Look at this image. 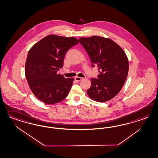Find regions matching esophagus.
Segmentation results:
<instances>
[{"mask_svg":"<svg viewBox=\"0 0 158 158\" xmlns=\"http://www.w3.org/2000/svg\"><path fill=\"white\" fill-rule=\"evenodd\" d=\"M74 79H75V80L77 81H80L81 80H83L84 78H82V77H76L75 78H74Z\"/></svg>","mask_w":158,"mask_h":158,"instance_id":"esophagus-1","label":"esophagus"}]
</instances>
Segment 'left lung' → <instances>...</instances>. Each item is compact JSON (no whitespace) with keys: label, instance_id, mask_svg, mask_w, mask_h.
<instances>
[{"label":"left lung","instance_id":"1","mask_svg":"<svg viewBox=\"0 0 158 158\" xmlns=\"http://www.w3.org/2000/svg\"><path fill=\"white\" fill-rule=\"evenodd\" d=\"M91 61L98 68V78H91V86L87 94L92 100L106 102L121 90L127 77L129 69L127 57L122 48L109 38L99 36L80 38Z\"/></svg>","mask_w":158,"mask_h":158}]
</instances>
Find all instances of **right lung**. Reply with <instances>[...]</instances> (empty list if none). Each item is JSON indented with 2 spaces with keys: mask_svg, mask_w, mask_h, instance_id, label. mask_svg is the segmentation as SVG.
<instances>
[{
  "mask_svg": "<svg viewBox=\"0 0 158 158\" xmlns=\"http://www.w3.org/2000/svg\"><path fill=\"white\" fill-rule=\"evenodd\" d=\"M78 43L73 36L50 35L30 49L25 67L26 79L32 93L42 102L52 105L68 95L74 78H66L57 71L63 66L67 52Z\"/></svg>",
  "mask_w": 158,
  "mask_h": 158,
  "instance_id": "1",
  "label": "right lung"
}]
</instances>
